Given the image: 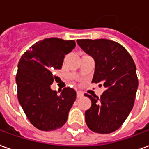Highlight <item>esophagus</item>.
Returning a JSON list of instances; mask_svg holds the SVG:
<instances>
[{"label":"esophagus","mask_w":149,"mask_h":149,"mask_svg":"<svg viewBox=\"0 0 149 149\" xmlns=\"http://www.w3.org/2000/svg\"><path fill=\"white\" fill-rule=\"evenodd\" d=\"M83 97V93L81 92H77V98H81Z\"/></svg>","instance_id":"esophagus-1"}]
</instances>
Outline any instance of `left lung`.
<instances>
[{"mask_svg":"<svg viewBox=\"0 0 149 149\" xmlns=\"http://www.w3.org/2000/svg\"><path fill=\"white\" fill-rule=\"evenodd\" d=\"M77 42L95 61L92 83H103L106 88L100 98L84 94L92 101L84 113L85 122L93 132L111 133L132 109L138 88L136 65L128 51L113 40L81 39Z\"/></svg>","mask_w":149,"mask_h":149,"instance_id":"obj_1","label":"left lung"}]
</instances>
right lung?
Masks as SVG:
<instances>
[{
  "label": "right lung",
  "mask_w": 149,
  "mask_h": 149,
  "mask_svg": "<svg viewBox=\"0 0 149 149\" xmlns=\"http://www.w3.org/2000/svg\"><path fill=\"white\" fill-rule=\"evenodd\" d=\"M75 46L73 40L46 38L31 46L18 63V100L31 124L40 130L52 131L67 121L76 91L65 88L57 95L50 85L54 81L53 71L61 68L65 55Z\"/></svg>",
  "instance_id": "add662e5"
}]
</instances>
